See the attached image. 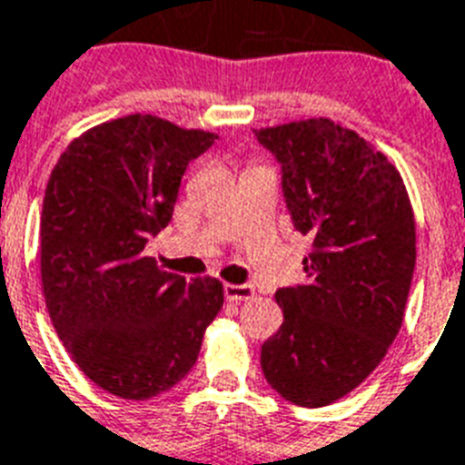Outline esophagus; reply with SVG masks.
Returning a JSON list of instances; mask_svg holds the SVG:
<instances>
[{
  "instance_id": "34e87169",
  "label": "esophagus",
  "mask_w": 465,
  "mask_h": 465,
  "mask_svg": "<svg viewBox=\"0 0 465 465\" xmlns=\"http://www.w3.org/2000/svg\"><path fill=\"white\" fill-rule=\"evenodd\" d=\"M255 295V288L251 283H226L224 286V298L232 302H243Z\"/></svg>"
}]
</instances>
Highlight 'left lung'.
I'll use <instances>...</instances> for the list:
<instances>
[{"instance_id": "left-lung-1", "label": "left lung", "mask_w": 465, "mask_h": 465, "mask_svg": "<svg viewBox=\"0 0 465 465\" xmlns=\"http://www.w3.org/2000/svg\"><path fill=\"white\" fill-rule=\"evenodd\" d=\"M281 163L292 226L312 239L307 283L279 288L283 323L264 341L267 383L298 407H326L381 364L400 333L416 222L397 167L329 118L255 130Z\"/></svg>"}]
</instances>
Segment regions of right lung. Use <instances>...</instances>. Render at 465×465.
<instances>
[{
	"instance_id": "right-lung-1",
	"label": "right lung",
	"mask_w": 465,
	"mask_h": 465,
	"mask_svg": "<svg viewBox=\"0 0 465 465\" xmlns=\"http://www.w3.org/2000/svg\"><path fill=\"white\" fill-rule=\"evenodd\" d=\"M214 139L155 115H124L77 136L46 184V310L84 376L123 400L174 388L224 302L217 279L186 281L146 255L148 239L173 220L186 167Z\"/></svg>"
}]
</instances>
